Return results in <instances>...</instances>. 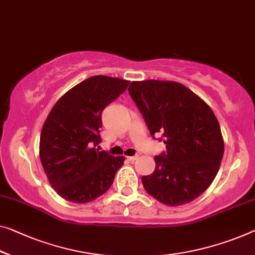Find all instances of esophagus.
<instances>
[{
  "instance_id": "obj_1",
  "label": "esophagus",
  "mask_w": 255,
  "mask_h": 255,
  "mask_svg": "<svg viewBox=\"0 0 255 255\" xmlns=\"http://www.w3.org/2000/svg\"><path fill=\"white\" fill-rule=\"evenodd\" d=\"M138 157H139L138 155H134V156H130V157H128V159L131 160V162H134V160H135L136 158H138Z\"/></svg>"
}]
</instances>
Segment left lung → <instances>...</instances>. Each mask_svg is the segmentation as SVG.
Instances as JSON below:
<instances>
[{
  "instance_id": "left-lung-1",
  "label": "left lung",
  "mask_w": 255,
  "mask_h": 255,
  "mask_svg": "<svg viewBox=\"0 0 255 255\" xmlns=\"http://www.w3.org/2000/svg\"><path fill=\"white\" fill-rule=\"evenodd\" d=\"M128 93L150 134L160 133L166 144L155 156V171L141 178L144 189L168 206L194 201L212 183L225 150L212 109L178 82H132Z\"/></svg>"
}]
</instances>
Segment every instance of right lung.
I'll return each mask as SVG.
<instances>
[{"mask_svg": "<svg viewBox=\"0 0 255 255\" xmlns=\"http://www.w3.org/2000/svg\"><path fill=\"white\" fill-rule=\"evenodd\" d=\"M130 81L92 76L66 92L51 109L40 138L50 185L66 201L83 204L104 195L125 157L100 151L101 114Z\"/></svg>", "mask_w": 255, "mask_h": 255, "instance_id": "1", "label": "right lung"}]
</instances>
